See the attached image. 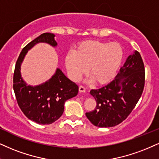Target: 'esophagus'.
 <instances>
[{"label":"esophagus","instance_id":"obj_1","mask_svg":"<svg viewBox=\"0 0 159 159\" xmlns=\"http://www.w3.org/2000/svg\"><path fill=\"white\" fill-rule=\"evenodd\" d=\"M78 90H79L80 93H85L86 89L85 88L83 87V86H80L79 88H78Z\"/></svg>","mask_w":159,"mask_h":159}]
</instances>
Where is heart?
I'll return each instance as SVG.
<instances>
[{"instance_id":"b5f03b06","label":"heart","mask_w":159,"mask_h":159,"mask_svg":"<svg viewBox=\"0 0 159 159\" xmlns=\"http://www.w3.org/2000/svg\"><path fill=\"white\" fill-rule=\"evenodd\" d=\"M123 57V49L118 43L89 40L80 43L75 52H69L64 62L69 77L73 81H78L88 69L95 83L104 85L116 77Z\"/></svg>"}]
</instances>
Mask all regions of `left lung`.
<instances>
[{
  "label": "left lung",
  "mask_w": 159,
  "mask_h": 159,
  "mask_svg": "<svg viewBox=\"0 0 159 159\" xmlns=\"http://www.w3.org/2000/svg\"><path fill=\"white\" fill-rule=\"evenodd\" d=\"M144 66L140 53L134 50L107 85L92 89L96 107L86 116L93 125L112 127L121 123L134 109L144 87Z\"/></svg>",
  "instance_id": "8db88e82"
}]
</instances>
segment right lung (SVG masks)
<instances>
[{
	"label": "right lung",
	"mask_w": 159,
	"mask_h": 159,
	"mask_svg": "<svg viewBox=\"0 0 159 159\" xmlns=\"http://www.w3.org/2000/svg\"><path fill=\"white\" fill-rule=\"evenodd\" d=\"M55 37L49 32L41 34L22 49L15 64L13 89L18 106L29 119L39 124H50L57 121L64 112L65 102L78 93V86L59 68L49 80L39 85H28L23 79L20 67L28 51L39 43L56 47Z\"/></svg>",
	"instance_id": "1"
}]
</instances>
